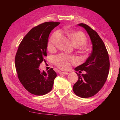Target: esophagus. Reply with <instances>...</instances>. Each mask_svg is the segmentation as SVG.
I'll use <instances>...</instances> for the list:
<instances>
[{
    "label": "esophagus",
    "mask_w": 120,
    "mask_h": 120,
    "mask_svg": "<svg viewBox=\"0 0 120 120\" xmlns=\"http://www.w3.org/2000/svg\"><path fill=\"white\" fill-rule=\"evenodd\" d=\"M60 73L61 74H64V75H68L69 74V72H66V71H61Z\"/></svg>",
    "instance_id": "1"
}]
</instances>
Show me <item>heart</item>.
Returning a JSON list of instances; mask_svg holds the SVG:
<instances>
[{
	"instance_id": "b5f03b06",
	"label": "heart",
	"mask_w": 120,
	"mask_h": 120,
	"mask_svg": "<svg viewBox=\"0 0 120 120\" xmlns=\"http://www.w3.org/2000/svg\"><path fill=\"white\" fill-rule=\"evenodd\" d=\"M65 32L70 39L72 45L75 46H81L86 43L87 38L86 35L81 31L73 30H65ZM60 34L58 32H54L49 38L47 47L49 51H52L55 48V46ZM82 52L85 55H86V49H83ZM77 62L75 57L72 56H68L64 54H60L56 56L54 59V63L56 66L61 69L67 70L70 68L71 65L75 64Z\"/></svg>"
}]
</instances>
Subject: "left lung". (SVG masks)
Returning a JSON list of instances; mask_svg holds the SVG:
<instances>
[{"mask_svg": "<svg viewBox=\"0 0 120 120\" xmlns=\"http://www.w3.org/2000/svg\"><path fill=\"white\" fill-rule=\"evenodd\" d=\"M79 26L84 28L93 45V50L86 62L75 68V71H85L86 74H77L79 79L73 86L76 95L86 98L95 95L106 82L110 69L108 52L102 39L88 25L79 23Z\"/></svg>", "mask_w": 120, "mask_h": 120, "instance_id": "1", "label": "left lung"}]
</instances>
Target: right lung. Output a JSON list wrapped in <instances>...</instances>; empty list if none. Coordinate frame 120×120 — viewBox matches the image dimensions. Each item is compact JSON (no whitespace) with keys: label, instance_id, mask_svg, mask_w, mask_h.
Returning a JSON list of instances; mask_svg holds the SVG:
<instances>
[{"label":"right lung","instance_id":"obj_1","mask_svg":"<svg viewBox=\"0 0 120 120\" xmlns=\"http://www.w3.org/2000/svg\"><path fill=\"white\" fill-rule=\"evenodd\" d=\"M60 22H46L32 28L25 36L15 57L16 70L21 84L27 91L37 96L44 95L52 89L56 73L52 68L45 72L38 68L47 56L50 32Z\"/></svg>","mask_w":120,"mask_h":120}]
</instances>
